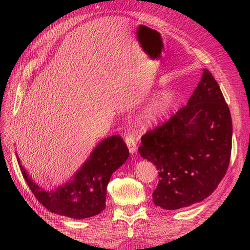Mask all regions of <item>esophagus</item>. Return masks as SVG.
Listing matches in <instances>:
<instances>
[{
  "instance_id": "34e87169",
  "label": "esophagus",
  "mask_w": 250,
  "mask_h": 250,
  "mask_svg": "<svg viewBox=\"0 0 250 250\" xmlns=\"http://www.w3.org/2000/svg\"><path fill=\"white\" fill-rule=\"evenodd\" d=\"M125 142L128 149H129L130 154H134L135 151H137V142H135L133 135L128 133L125 138Z\"/></svg>"
}]
</instances>
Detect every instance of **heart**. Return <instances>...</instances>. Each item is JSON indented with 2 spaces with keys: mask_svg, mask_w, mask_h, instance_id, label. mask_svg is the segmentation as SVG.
Masks as SVG:
<instances>
[{
  "mask_svg": "<svg viewBox=\"0 0 250 250\" xmlns=\"http://www.w3.org/2000/svg\"><path fill=\"white\" fill-rule=\"evenodd\" d=\"M173 101V96L170 92L158 94L151 100L143 110L142 118L147 124L155 123L156 121L167 115Z\"/></svg>",
  "mask_w": 250,
  "mask_h": 250,
  "instance_id": "b5f03b06",
  "label": "heart"
}]
</instances>
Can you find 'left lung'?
Here are the masks:
<instances>
[{
  "label": "left lung",
  "instance_id": "1",
  "mask_svg": "<svg viewBox=\"0 0 250 250\" xmlns=\"http://www.w3.org/2000/svg\"><path fill=\"white\" fill-rule=\"evenodd\" d=\"M231 138L229 108L204 69L186 106L141 139V156L158 170L155 206L174 210L208 197L228 171Z\"/></svg>",
  "mask_w": 250,
  "mask_h": 250
}]
</instances>
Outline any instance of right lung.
Here are the masks:
<instances>
[{"label": "right lung", "instance_id": "obj_1", "mask_svg": "<svg viewBox=\"0 0 250 250\" xmlns=\"http://www.w3.org/2000/svg\"><path fill=\"white\" fill-rule=\"evenodd\" d=\"M128 156L129 150L123 139L120 135H111L98 144L65 184L46 190L29 175L17 154L22 176L36 199L52 213L73 219L93 217L105 208L110 177Z\"/></svg>", "mask_w": 250, "mask_h": 250}]
</instances>
